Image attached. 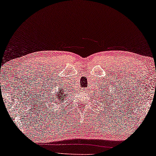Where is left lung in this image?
<instances>
[{"label":"left lung","instance_id":"left-lung-1","mask_svg":"<svg viewBox=\"0 0 156 156\" xmlns=\"http://www.w3.org/2000/svg\"><path fill=\"white\" fill-rule=\"evenodd\" d=\"M107 93V94H109V93ZM100 94H101V96H100V98H102H102H103V99H106V100H109V97H108V98H107V96L103 97V95H102V92H101V93H100ZM105 95H107V94H106V93H105ZM109 95H110V94H109ZM102 102H103V100H102ZM106 103H107V105H108V106H109V102H107V101H106ZM104 105H105V103H104Z\"/></svg>","mask_w":156,"mask_h":156}]
</instances>
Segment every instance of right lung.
I'll use <instances>...</instances> for the list:
<instances>
[{"label":"right lung","mask_w":156,"mask_h":156,"mask_svg":"<svg viewBox=\"0 0 156 156\" xmlns=\"http://www.w3.org/2000/svg\"><path fill=\"white\" fill-rule=\"evenodd\" d=\"M66 92V90H65V89H63V88H60L59 87L58 89V91L56 92V93H55L56 97H53L54 98L53 100H53V102L57 101L58 102H60V103H61V102H63V100L68 95V94H67Z\"/></svg>","instance_id":"1"}]
</instances>
